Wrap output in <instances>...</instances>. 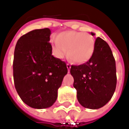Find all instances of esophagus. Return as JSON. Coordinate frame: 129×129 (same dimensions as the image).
Wrapping results in <instances>:
<instances>
[{"label":"esophagus","mask_w":129,"mask_h":129,"mask_svg":"<svg viewBox=\"0 0 129 129\" xmlns=\"http://www.w3.org/2000/svg\"><path fill=\"white\" fill-rule=\"evenodd\" d=\"M67 70H68V72H70V68H71V65L70 64H67Z\"/></svg>","instance_id":"34e87169"}]
</instances>
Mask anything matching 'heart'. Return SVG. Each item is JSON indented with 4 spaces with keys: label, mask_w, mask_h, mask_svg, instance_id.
<instances>
[{
    "label": "heart",
    "mask_w": 129,
    "mask_h": 129,
    "mask_svg": "<svg viewBox=\"0 0 129 129\" xmlns=\"http://www.w3.org/2000/svg\"><path fill=\"white\" fill-rule=\"evenodd\" d=\"M52 52L58 59H62L69 53L77 64H83L90 59L95 51V39L90 34L75 31L61 33L58 37L51 39Z\"/></svg>",
    "instance_id": "b5f03b06"
}]
</instances>
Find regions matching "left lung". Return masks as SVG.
<instances>
[{
	"label": "left lung",
	"instance_id": "8db88e82",
	"mask_svg": "<svg viewBox=\"0 0 129 129\" xmlns=\"http://www.w3.org/2000/svg\"><path fill=\"white\" fill-rule=\"evenodd\" d=\"M90 34L95 35L93 32ZM95 43V51L90 59L70 68L77 101L89 109L104 106L111 99L117 82L116 62L109 45L100 37Z\"/></svg>",
	"mask_w": 129,
	"mask_h": 129
}]
</instances>
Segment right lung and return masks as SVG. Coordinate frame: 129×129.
Instances as JSON below:
<instances>
[{
    "label": "right lung",
    "instance_id": "obj_1",
    "mask_svg": "<svg viewBox=\"0 0 129 129\" xmlns=\"http://www.w3.org/2000/svg\"><path fill=\"white\" fill-rule=\"evenodd\" d=\"M51 31L33 30L18 40L14 51L13 80L18 95L37 109L51 107L67 74V64L52 55Z\"/></svg>",
    "mask_w": 129,
    "mask_h": 129
}]
</instances>
